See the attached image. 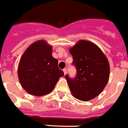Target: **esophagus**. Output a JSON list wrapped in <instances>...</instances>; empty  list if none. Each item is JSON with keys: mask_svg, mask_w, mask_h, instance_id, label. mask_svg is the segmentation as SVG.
<instances>
[{"mask_svg": "<svg viewBox=\"0 0 128 128\" xmlns=\"http://www.w3.org/2000/svg\"><path fill=\"white\" fill-rule=\"evenodd\" d=\"M63 72H64V74H66V72H67V70H66V68H64V69H63Z\"/></svg>", "mask_w": 128, "mask_h": 128, "instance_id": "1", "label": "esophagus"}]
</instances>
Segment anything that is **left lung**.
Returning <instances> with one entry per match:
<instances>
[{"mask_svg": "<svg viewBox=\"0 0 128 128\" xmlns=\"http://www.w3.org/2000/svg\"><path fill=\"white\" fill-rule=\"evenodd\" d=\"M72 64L76 69L74 78L65 76L75 98L88 101L97 96L110 78L108 60L99 47L90 42L80 40L70 50Z\"/></svg>", "mask_w": 128, "mask_h": 128, "instance_id": "left-lung-1", "label": "left lung"}]
</instances>
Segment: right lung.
Instances as JSON below:
<instances>
[{"instance_id":"1","label":"right lung","mask_w":128,"mask_h":128,"mask_svg":"<svg viewBox=\"0 0 128 128\" xmlns=\"http://www.w3.org/2000/svg\"><path fill=\"white\" fill-rule=\"evenodd\" d=\"M52 46L40 40L32 44L22 56L18 76L22 87L29 94L42 96L55 87L64 72L58 68L57 59L52 56Z\"/></svg>"}]
</instances>
